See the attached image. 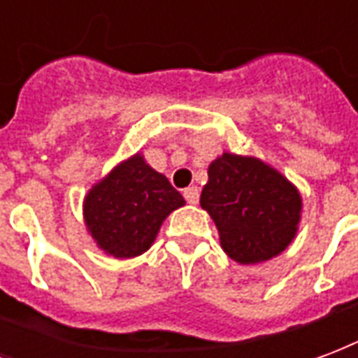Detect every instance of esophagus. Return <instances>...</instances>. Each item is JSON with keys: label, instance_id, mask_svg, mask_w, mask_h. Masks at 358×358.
Instances as JSON below:
<instances>
[{"label": "esophagus", "instance_id": "1", "mask_svg": "<svg viewBox=\"0 0 358 358\" xmlns=\"http://www.w3.org/2000/svg\"><path fill=\"white\" fill-rule=\"evenodd\" d=\"M185 200L189 202V204H198V198H200V190L198 187H189V189H185Z\"/></svg>", "mask_w": 358, "mask_h": 358}]
</instances>
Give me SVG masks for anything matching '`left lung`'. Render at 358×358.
I'll use <instances>...</instances> for the list:
<instances>
[{"instance_id":"8db88e82","label":"left lung","mask_w":358,"mask_h":358,"mask_svg":"<svg viewBox=\"0 0 358 358\" xmlns=\"http://www.w3.org/2000/svg\"><path fill=\"white\" fill-rule=\"evenodd\" d=\"M200 206L217 227L223 252L240 265L282 254L301 219V194L282 173L231 152L210 164Z\"/></svg>"}]
</instances>
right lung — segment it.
Wrapping results in <instances>:
<instances>
[{"label":"right lung","mask_w":358,"mask_h":358,"mask_svg":"<svg viewBox=\"0 0 358 358\" xmlns=\"http://www.w3.org/2000/svg\"><path fill=\"white\" fill-rule=\"evenodd\" d=\"M181 206L185 198L168 177L135 154L91 187L83 200V219L104 254L127 259L145 254L164 219Z\"/></svg>","instance_id":"1"}]
</instances>
